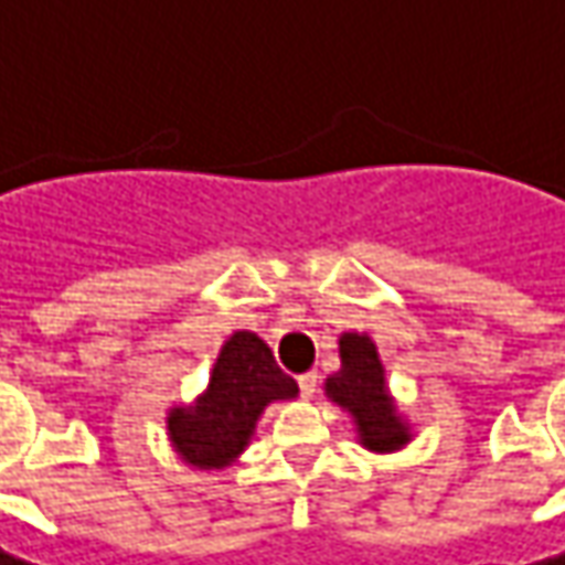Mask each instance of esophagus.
Returning a JSON list of instances; mask_svg holds the SVG:
<instances>
[{
    "instance_id": "34e87169",
    "label": "esophagus",
    "mask_w": 565,
    "mask_h": 565,
    "mask_svg": "<svg viewBox=\"0 0 565 565\" xmlns=\"http://www.w3.org/2000/svg\"><path fill=\"white\" fill-rule=\"evenodd\" d=\"M297 383H300V396H303V399H313L316 383H319V377H316L313 371H310V374H300Z\"/></svg>"
}]
</instances>
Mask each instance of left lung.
Segmentation results:
<instances>
[{
  "label": "left lung",
  "mask_w": 565,
  "mask_h": 565,
  "mask_svg": "<svg viewBox=\"0 0 565 565\" xmlns=\"http://www.w3.org/2000/svg\"><path fill=\"white\" fill-rule=\"evenodd\" d=\"M339 354L342 367L326 381V396L354 418L361 445L374 454H390L409 445V425L386 390L381 354L371 335L342 332Z\"/></svg>",
  "instance_id": "obj_1"
}]
</instances>
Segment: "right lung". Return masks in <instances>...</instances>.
Masks as SVG:
<instances>
[{"mask_svg": "<svg viewBox=\"0 0 565 565\" xmlns=\"http://www.w3.org/2000/svg\"><path fill=\"white\" fill-rule=\"evenodd\" d=\"M297 381L275 364L255 332H233L216 354L207 390L169 413V441L188 467L223 470L246 445L258 415L275 399H294Z\"/></svg>", "mask_w": 565, "mask_h": 565, "instance_id": "1", "label": "right lung"}]
</instances>
